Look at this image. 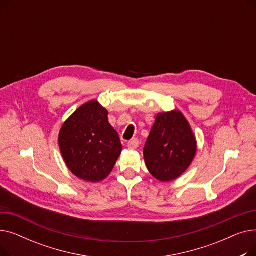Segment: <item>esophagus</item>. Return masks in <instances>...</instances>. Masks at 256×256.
<instances>
[{"label": "esophagus", "mask_w": 256, "mask_h": 256, "mask_svg": "<svg viewBox=\"0 0 256 256\" xmlns=\"http://www.w3.org/2000/svg\"><path fill=\"white\" fill-rule=\"evenodd\" d=\"M139 146V140L138 139H132L128 142V147L130 150H136Z\"/></svg>", "instance_id": "34e87169"}]
</instances>
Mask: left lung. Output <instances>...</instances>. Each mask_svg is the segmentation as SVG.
Listing matches in <instances>:
<instances>
[{"label":"left lung","mask_w":256,"mask_h":256,"mask_svg":"<svg viewBox=\"0 0 256 256\" xmlns=\"http://www.w3.org/2000/svg\"><path fill=\"white\" fill-rule=\"evenodd\" d=\"M143 154L147 168L160 182L176 180L188 169L196 154V140L180 111L158 114Z\"/></svg>","instance_id":"obj_1"}]
</instances>
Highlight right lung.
<instances>
[{
    "mask_svg": "<svg viewBox=\"0 0 256 256\" xmlns=\"http://www.w3.org/2000/svg\"><path fill=\"white\" fill-rule=\"evenodd\" d=\"M59 146L67 167L80 180L96 182L112 171L122 150L108 111L91 100L67 119L59 134Z\"/></svg>",
    "mask_w": 256,
    "mask_h": 256,
    "instance_id": "obj_1",
    "label": "right lung"
}]
</instances>
